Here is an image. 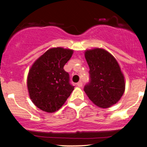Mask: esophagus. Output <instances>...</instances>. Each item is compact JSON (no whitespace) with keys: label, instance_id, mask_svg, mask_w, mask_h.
Listing matches in <instances>:
<instances>
[{"label":"esophagus","instance_id":"34e87169","mask_svg":"<svg viewBox=\"0 0 147 147\" xmlns=\"http://www.w3.org/2000/svg\"><path fill=\"white\" fill-rule=\"evenodd\" d=\"M82 85H83V84H82V82H79L77 84V86H79V87H82Z\"/></svg>","mask_w":147,"mask_h":147}]
</instances>
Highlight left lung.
Masks as SVG:
<instances>
[{"mask_svg":"<svg viewBox=\"0 0 147 147\" xmlns=\"http://www.w3.org/2000/svg\"><path fill=\"white\" fill-rule=\"evenodd\" d=\"M84 55L90 77L84 89L86 94L99 108L111 107L119 102L125 90V79L119 63L103 48L86 50Z\"/></svg>","mask_w":147,"mask_h":147,"instance_id":"obj_1","label":"left lung"}]
</instances>
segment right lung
Here are the masks:
<instances>
[{
	"label": "right lung",
	"instance_id": "add662e5",
	"mask_svg": "<svg viewBox=\"0 0 147 147\" xmlns=\"http://www.w3.org/2000/svg\"><path fill=\"white\" fill-rule=\"evenodd\" d=\"M73 50L52 48L38 57L30 68L27 85L33 104L47 113L58 111L66 102L74 86L63 69Z\"/></svg>",
	"mask_w": 147,
	"mask_h": 147
}]
</instances>
